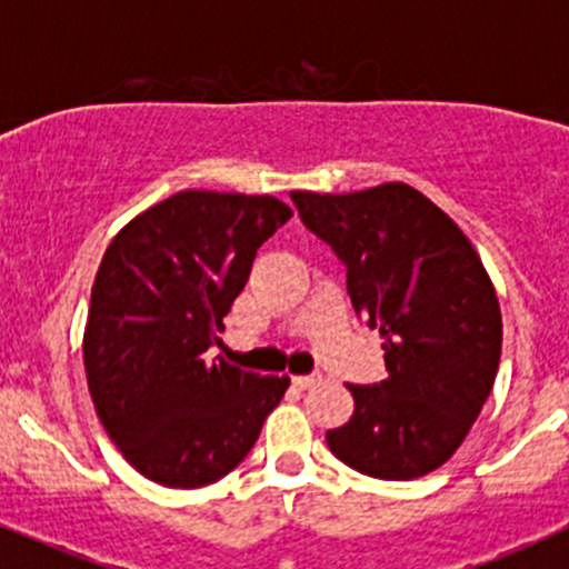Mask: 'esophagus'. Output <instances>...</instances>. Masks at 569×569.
<instances>
[{"instance_id":"1","label":"esophagus","mask_w":569,"mask_h":569,"mask_svg":"<svg viewBox=\"0 0 569 569\" xmlns=\"http://www.w3.org/2000/svg\"><path fill=\"white\" fill-rule=\"evenodd\" d=\"M291 383H295L297 389H313V386L322 383V375H319V372H311V375H295V378H291Z\"/></svg>"}]
</instances>
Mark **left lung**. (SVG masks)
<instances>
[{"mask_svg": "<svg viewBox=\"0 0 569 569\" xmlns=\"http://www.w3.org/2000/svg\"><path fill=\"white\" fill-rule=\"evenodd\" d=\"M302 224L347 269V295L380 330L389 378L347 386L350 422L328 431L339 461L380 481L442 467L481 413L500 363L492 280L459 224L406 183L291 194Z\"/></svg>", "mask_w": 569, "mask_h": 569, "instance_id": "1", "label": "left lung"}]
</instances>
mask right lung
Wrapping results in <instances>:
<instances>
[{"label": "right lung", "mask_w": 569, "mask_h": 569, "mask_svg": "<svg viewBox=\"0 0 569 569\" xmlns=\"http://www.w3.org/2000/svg\"><path fill=\"white\" fill-rule=\"evenodd\" d=\"M289 219L274 197L180 191L104 250L82 339L88 389L108 437L150 481L224 478L289 389L286 375L208 358L258 247Z\"/></svg>", "instance_id": "add662e5"}]
</instances>
